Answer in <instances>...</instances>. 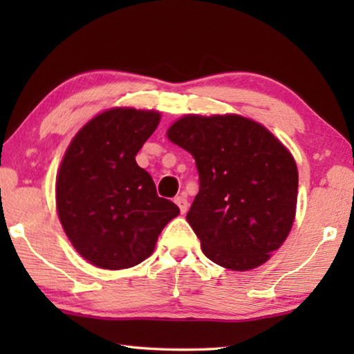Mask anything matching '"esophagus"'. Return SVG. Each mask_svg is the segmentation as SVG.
I'll list each match as a JSON object with an SVG mask.
<instances>
[{
	"label": "esophagus",
	"mask_w": 354,
	"mask_h": 354,
	"mask_svg": "<svg viewBox=\"0 0 354 354\" xmlns=\"http://www.w3.org/2000/svg\"><path fill=\"white\" fill-rule=\"evenodd\" d=\"M175 203L179 207V211H181V214H185L187 212V207H189V203H187V198H185L184 195H179L175 198Z\"/></svg>",
	"instance_id": "34e87169"
}]
</instances>
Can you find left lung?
Segmentation results:
<instances>
[{"label":"left lung","mask_w":354,"mask_h":354,"mask_svg":"<svg viewBox=\"0 0 354 354\" xmlns=\"http://www.w3.org/2000/svg\"><path fill=\"white\" fill-rule=\"evenodd\" d=\"M167 137L195 159L200 190L185 218L206 257L237 272L270 259L295 220L298 170L289 149L236 113L185 115Z\"/></svg>","instance_id":"obj_1"}]
</instances>
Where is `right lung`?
Here are the masks:
<instances>
[{"label": "right lung", "instance_id": "obj_1", "mask_svg": "<svg viewBox=\"0 0 354 354\" xmlns=\"http://www.w3.org/2000/svg\"><path fill=\"white\" fill-rule=\"evenodd\" d=\"M159 122L158 111L113 107L84 124L64 154L56 178L59 220L77 253L100 268L145 261L179 214L136 162Z\"/></svg>", "mask_w": 354, "mask_h": 354}]
</instances>
